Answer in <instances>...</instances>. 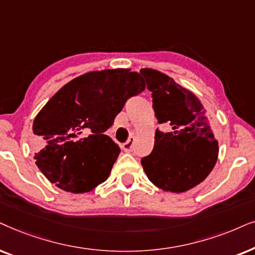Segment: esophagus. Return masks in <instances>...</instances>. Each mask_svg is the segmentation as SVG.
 I'll use <instances>...</instances> for the list:
<instances>
[{
	"label": "esophagus",
	"instance_id": "34e87169",
	"mask_svg": "<svg viewBox=\"0 0 255 255\" xmlns=\"http://www.w3.org/2000/svg\"><path fill=\"white\" fill-rule=\"evenodd\" d=\"M134 141H135L134 136H129L128 141L126 142V143L122 144V149H124L125 151H128V152L131 151V150H133V148H134Z\"/></svg>",
	"mask_w": 255,
	"mask_h": 255
}]
</instances>
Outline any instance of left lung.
I'll list each match as a JSON object with an SVG mask.
<instances>
[{
  "label": "left lung",
  "instance_id": "obj_1",
  "mask_svg": "<svg viewBox=\"0 0 255 255\" xmlns=\"http://www.w3.org/2000/svg\"><path fill=\"white\" fill-rule=\"evenodd\" d=\"M152 93V108L158 124L171 131L156 129L152 151L141 159L148 178L157 188L184 192L204 181L218 157V142L210 119L195 94L156 70L142 69Z\"/></svg>",
  "mask_w": 255,
  "mask_h": 255
}]
</instances>
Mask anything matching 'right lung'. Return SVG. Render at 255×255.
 Wrapping results in <instances>:
<instances>
[{"instance_id": "right-lung-1", "label": "right lung", "mask_w": 255, "mask_h": 255, "mask_svg": "<svg viewBox=\"0 0 255 255\" xmlns=\"http://www.w3.org/2000/svg\"><path fill=\"white\" fill-rule=\"evenodd\" d=\"M137 72H90L63 86L37 114V167L65 191L83 193L105 182L120 147L105 134L131 97L144 91Z\"/></svg>"}]
</instances>
